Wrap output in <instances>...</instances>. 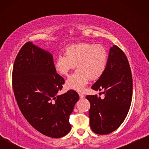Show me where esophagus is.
<instances>
[{
    "label": "esophagus",
    "mask_w": 149,
    "mask_h": 149,
    "mask_svg": "<svg viewBox=\"0 0 149 149\" xmlns=\"http://www.w3.org/2000/svg\"><path fill=\"white\" fill-rule=\"evenodd\" d=\"M79 97H80L81 98H83V97H85V95L83 94V93H81V92H79Z\"/></svg>",
    "instance_id": "34e87169"
}]
</instances>
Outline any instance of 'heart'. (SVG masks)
Here are the masks:
<instances>
[{
  "label": "heart",
  "instance_id": "b5f03b06",
  "mask_svg": "<svg viewBox=\"0 0 149 149\" xmlns=\"http://www.w3.org/2000/svg\"><path fill=\"white\" fill-rule=\"evenodd\" d=\"M65 53L57 57L55 68L59 74L66 75L77 64L78 69L66 81L70 89L83 90L89 79H99L107 68L108 52L102 45L81 42L68 47Z\"/></svg>",
  "mask_w": 149,
  "mask_h": 149
}]
</instances>
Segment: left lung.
<instances>
[{
	"label": "left lung",
	"mask_w": 149,
	"mask_h": 149,
	"mask_svg": "<svg viewBox=\"0 0 149 149\" xmlns=\"http://www.w3.org/2000/svg\"><path fill=\"white\" fill-rule=\"evenodd\" d=\"M132 76L127 58L121 49L110 48L107 68L91 86L95 91L104 89V98L87 95L91 129L97 134H108L117 129L125 120L131 105Z\"/></svg>",
	"instance_id": "8db88e82"
}]
</instances>
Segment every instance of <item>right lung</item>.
Wrapping results in <instances>:
<instances>
[{
	"instance_id": "right-lung-1",
	"label": "right lung",
	"mask_w": 149,
	"mask_h": 149,
	"mask_svg": "<svg viewBox=\"0 0 149 149\" xmlns=\"http://www.w3.org/2000/svg\"><path fill=\"white\" fill-rule=\"evenodd\" d=\"M12 79L18 107L32 127L51 138L69 133V116L79 96L74 90L58 94L64 79L56 72L50 52L26 42L15 58Z\"/></svg>"
}]
</instances>
